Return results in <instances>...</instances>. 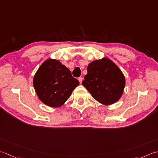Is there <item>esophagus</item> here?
<instances>
[{
	"mask_svg": "<svg viewBox=\"0 0 158 158\" xmlns=\"http://www.w3.org/2000/svg\"><path fill=\"white\" fill-rule=\"evenodd\" d=\"M82 80H83V78H82V77H80V78H78V81L80 82V83L81 84L82 83Z\"/></svg>",
	"mask_w": 158,
	"mask_h": 158,
	"instance_id": "1",
	"label": "esophagus"
}]
</instances>
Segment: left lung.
<instances>
[{
    "label": "left lung",
    "mask_w": 158,
    "mask_h": 158,
    "mask_svg": "<svg viewBox=\"0 0 158 158\" xmlns=\"http://www.w3.org/2000/svg\"><path fill=\"white\" fill-rule=\"evenodd\" d=\"M82 85L95 100L103 105H111L119 100L124 91L125 78L121 70L108 58L89 64Z\"/></svg>",
    "instance_id": "1"
}]
</instances>
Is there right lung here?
Wrapping results in <instances>:
<instances>
[{"label": "right lung", "mask_w": 158, "mask_h": 158, "mask_svg": "<svg viewBox=\"0 0 158 158\" xmlns=\"http://www.w3.org/2000/svg\"><path fill=\"white\" fill-rule=\"evenodd\" d=\"M33 84L41 102L50 107L59 108L68 99L79 81L59 60L49 59L39 67Z\"/></svg>", "instance_id": "right-lung-1"}]
</instances>
